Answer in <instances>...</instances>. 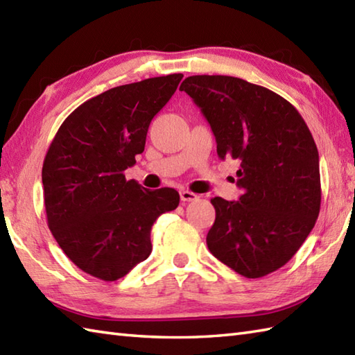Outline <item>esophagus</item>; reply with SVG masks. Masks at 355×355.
<instances>
[{
  "label": "esophagus",
  "mask_w": 355,
  "mask_h": 355,
  "mask_svg": "<svg viewBox=\"0 0 355 355\" xmlns=\"http://www.w3.org/2000/svg\"><path fill=\"white\" fill-rule=\"evenodd\" d=\"M180 198H182L183 202H191V201H197L198 195L191 192V191H182L180 192Z\"/></svg>",
  "instance_id": "1"
}]
</instances>
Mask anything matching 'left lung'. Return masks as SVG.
Here are the masks:
<instances>
[{
	"instance_id": "8db88e82",
	"label": "left lung",
	"mask_w": 355,
	"mask_h": 355,
	"mask_svg": "<svg viewBox=\"0 0 355 355\" xmlns=\"http://www.w3.org/2000/svg\"><path fill=\"white\" fill-rule=\"evenodd\" d=\"M207 119L220 158L239 162V201L210 200V253L245 277L288 262L320 212L319 153L299 111L271 89L232 76H189L180 85Z\"/></svg>"
}]
</instances>
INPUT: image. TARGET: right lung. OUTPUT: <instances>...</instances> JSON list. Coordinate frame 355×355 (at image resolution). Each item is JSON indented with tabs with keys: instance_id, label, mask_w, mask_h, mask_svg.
Segmentation results:
<instances>
[{
	"instance_id": "1",
	"label": "right lung",
	"mask_w": 355,
	"mask_h": 355,
	"mask_svg": "<svg viewBox=\"0 0 355 355\" xmlns=\"http://www.w3.org/2000/svg\"><path fill=\"white\" fill-rule=\"evenodd\" d=\"M182 79V73L150 78L84 102L59 126L45 154L51 235L74 266L102 281H117L148 258L155 220L180 202L175 189L146 191L123 171L145 150L150 120Z\"/></svg>"
}]
</instances>
